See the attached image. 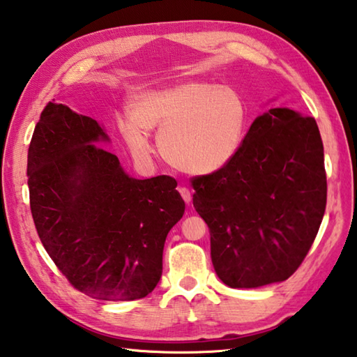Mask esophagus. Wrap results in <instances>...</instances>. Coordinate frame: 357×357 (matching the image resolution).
Returning a JSON list of instances; mask_svg holds the SVG:
<instances>
[{
	"instance_id": "obj_1",
	"label": "esophagus",
	"mask_w": 357,
	"mask_h": 357,
	"mask_svg": "<svg viewBox=\"0 0 357 357\" xmlns=\"http://www.w3.org/2000/svg\"><path fill=\"white\" fill-rule=\"evenodd\" d=\"M179 193H181V197H183V199L185 201V204H190V202H192V192L188 190L187 187H179Z\"/></svg>"
}]
</instances>
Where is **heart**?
<instances>
[{
	"label": "heart",
	"instance_id": "obj_1",
	"mask_svg": "<svg viewBox=\"0 0 357 357\" xmlns=\"http://www.w3.org/2000/svg\"><path fill=\"white\" fill-rule=\"evenodd\" d=\"M130 116L131 121H119L117 127L136 156L150 155L146 131L158 130L159 149L173 167L211 174L238 153L249 109L240 91L188 79L135 94Z\"/></svg>",
	"mask_w": 357,
	"mask_h": 357
}]
</instances>
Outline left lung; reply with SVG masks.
Returning <instances> with one entry per match:
<instances>
[{"label":"left lung","mask_w":357,"mask_h":357,"mask_svg":"<svg viewBox=\"0 0 357 357\" xmlns=\"http://www.w3.org/2000/svg\"><path fill=\"white\" fill-rule=\"evenodd\" d=\"M192 185L221 282L260 288L286 280L305 260L325 213L324 144L316 121L271 108L252 122L226 167L193 178Z\"/></svg>","instance_id":"left-lung-1"}]
</instances>
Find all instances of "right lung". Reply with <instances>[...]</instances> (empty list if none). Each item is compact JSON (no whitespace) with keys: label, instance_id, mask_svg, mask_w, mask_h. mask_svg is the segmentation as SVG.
<instances>
[{"label":"right lung","instance_id":"obj_1","mask_svg":"<svg viewBox=\"0 0 357 357\" xmlns=\"http://www.w3.org/2000/svg\"><path fill=\"white\" fill-rule=\"evenodd\" d=\"M97 121L49 102L27 151L31 212L41 243L77 291L99 300L149 296L164 243L183 218L176 179L128 176Z\"/></svg>","mask_w":357,"mask_h":357}]
</instances>
